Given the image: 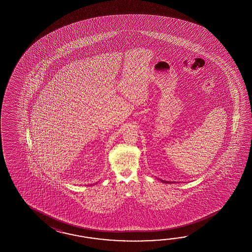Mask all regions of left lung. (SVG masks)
<instances>
[{
  "mask_svg": "<svg viewBox=\"0 0 252 252\" xmlns=\"http://www.w3.org/2000/svg\"><path fill=\"white\" fill-rule=\"evenodd\" d=\"M161 181H162V182L166 183L165 181H163V180H161Z\"/></svg>",
  "mask_w": 252,
  "mask_h": 252,
  "instance_id": "obj_1",
  "label": "left lung"
}]
</instances>
